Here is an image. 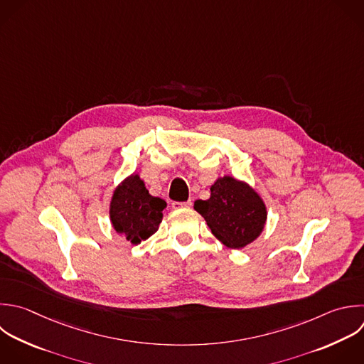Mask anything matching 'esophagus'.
I'll return each mask as SVG.
<instances>
[{
  "mask_svg": "<svg viewBox=\"0 0 364 364\" xmlns=\"http://www.w3.org/2000/svg\"><path fill=\"white\" fill-rule=\"evenodd\" d=\"M192 206V200H186V202H172V208L173 209H185V208H191Z\"/></svg>",
  "mask_w": 364,
  "mask_h": 364,
  "instance_id": "obj_1",
  "label": "esophagus"
}]
</instances>
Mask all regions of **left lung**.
<instances>
[{
    "label": "left lung",
    "mask_w": 364,
    "mask_h": 364,
    "mask_svg": "<svg viewBox=\"0 0 364 364\" xmlns=\"http://www.w3.org/2000/svg\"><path fill=\"white\" fill-rule=\"evenodd\" d=\"M193 208L205 218L212 233L232 249L253 242L266 222V206L260 196L247 183L230 176L219 178L210 186V198L196 200Z\"/></svg>",
    "instance_id": "8db88e82"
}]
</instances>
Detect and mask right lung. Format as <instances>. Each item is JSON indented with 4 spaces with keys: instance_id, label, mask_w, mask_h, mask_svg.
<instances>
[{
    "instance_id": "obj_1",
    "label": "right lung",
    "mask_w": 364,
    "mask_h": 364,
    "mask_svg": "<svg viewBox=\"0 0 364 364\" xmlns=\"http://www.w3.org/2000/svg\"><path fill=\"white\" fill-rule=\"evenodd\" d=\"M165 208L164 199L151 196L144 181L131 175L114 192L109 215L114 229L136 245L158 230Z\"/></svg>"
}]
</instances>
